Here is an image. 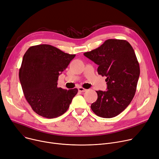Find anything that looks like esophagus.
I'll use <instances>...</instances> for the list:
<instances>
[{
	"label": "esophagus",
	"instance_id": "34e87169",
	"mask_svg": "<svg viewBox=\"0 0 159 159\" xmlns=\"http://www.w3.org/2000/svg\"><path fill=\"white\" fill-rule=\"evenodd\" d=\"M78 90H79L80 92H86L87 90V89H85L83 88V87H78Z\"/></svg>",
	"mask_w": 159,
	"mask_h": 159
}]
</instances>
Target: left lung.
Here are the masks:
<instances>
[{
  "mask_svg": "<svg viewBox=\"0 0 159 159\" xmlns=\"http://www.w3.org/2000/svg\"><path fill=\"white\" fill-rule=\"evenodd\" d=\"M98 65V72L106 76L107 90L96 91L98 99L90 108L103 118L117 116L133 99L140 67L132 45L125 40L108 39L99 48L83 54Z\"/></svg>",
  "mask_w": 159,
  "mask_h": 159,
  "instance_id": "1",
  "label": "left lung"
}]
</instances>
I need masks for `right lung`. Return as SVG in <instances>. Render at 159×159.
<instances>
[{
  "mask_svg": "<svg viewBox=\"0 0 159 159\" xmlns=\"http://www.w3.org/2000/svg\"><path fill=\"white\" fill-rule=\"evenodd\" d=\"M75 56L48 44L31 46L24 54L19 79L24 96L37 114L52 119L68 110L78 89H63L57 82Z\"/></svg>",
  "mask_w": 159,
  "mask_h": 159,
  "instance_id": "1",
  "label": "right lung"
}]
</instances>
